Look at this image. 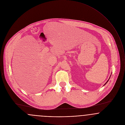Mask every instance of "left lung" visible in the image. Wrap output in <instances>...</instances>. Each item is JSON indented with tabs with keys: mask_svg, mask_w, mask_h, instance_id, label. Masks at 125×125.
<instances>
[{
	"mask_svg": "<svg viewBox=\"0 0 125 125\" xmlns=\"http://www.w3.org/2000/svg\"><path fill=\"white\" fill-rule=\"evenodd\" d=\"M109 80H108V81H107V82H106V83H105V84H104V85H105V84H106V83H108V81H109Z\"/></svg>",
	"mask_w": 125,
	"mask_h": 125,
	"instance_id": "left-lung-1",
	"label": "left lung"
}]
</instances>
